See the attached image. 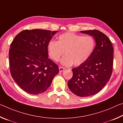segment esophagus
<instances>
[{
	"label": "esophagus",
	"mask_w": 123,
	"mask_h": 123,
	"mask_svg": "<svg viewBox=\"0 0 123 123\" xmlns=\"http://www.w3.org/2000/svg\"><path fill=\"white\" fill-rule=\"evenodd\" d=\"M64 69H65V68L62 67H59V71H60V72H62Z\"/></svg>",
	"instance_id": "34e87169"
}]
</instances>
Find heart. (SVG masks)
<instances>
[{
    "mask_svg": "<svg viewBox=\"0 0 123 123\" xmlns=\"http://www.w3.org/2000/svg\"><path fill=\"white\" fill-rule=\"evenodd\" d=\"M95 45L92 37L67 32L60 35L57 41H50L47 49L49 56L54 61H59L64 52L66 56L61 60L62 64L70 66L74 63L75 66H79L90 56Z\"/></svg>",
    "mask_w": 123,
    "mask_h": 123,
    "instance_id": "b5f03b06",
    "label": "heart"
}]
</instances>
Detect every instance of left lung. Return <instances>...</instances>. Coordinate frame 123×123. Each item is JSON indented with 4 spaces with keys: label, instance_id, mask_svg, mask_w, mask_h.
<instances>
[{
    "label": "left lung",
    "instance_id": "1",
    "mask_svg": "<svg viewBox=\"0 0 123 123\" xmlns=\"http://www.w3.org/2000/svg\"><path fill=\"white\" fill-rule=\"evenodd\" d=\"M81 32L93 36L96 46L84 63L73 68V75L68 86L74 94L86 97L97 94L109 81L113 69V49L110 39L100 31Z\"/></svg>",
    "mask_w": 123,
    "mask_h": 123
}]
</instances>
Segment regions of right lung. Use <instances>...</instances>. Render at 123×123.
Listing matches in <instances>:
<instances>
[{
    "instance_id": "1",
    "label": "right lung",
    "mask_w": 123,
    "mask_h": 123,
    "mask_svg": "<svg viewBox=\"0 0 123 123\" xmlns=\"http://www.w3.org/2000/svg\"><path fill=\"white\" fill-rule=\"evenodd\" d=\"M57 32L25 30L12 42L9 50L10 73L18 86L30 94L44 92L59 73V67L48 58L47 49Z\"/></svg>"
}]
</instances>
